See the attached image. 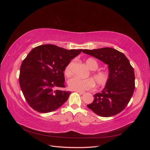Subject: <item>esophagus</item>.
<instances>
[{
	"label": "esophagus",
	"mask_w": 150,
	"mask_h": 150,
	"mask_svg": "<svg viewBox=\"0 0 150 150\" xmlns=\"http://www.w3.org/2000/svg\"><path fill=\"white\" fill-rule=\"evenodd\" d=\"M76 91V92H77V93H79V94H83L84 93V92H83V91Z\"/></svg>",
	"instance_id": "1"
}]
</instances>
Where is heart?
I'll list each match as a JSON object with an SVG mask.
<instances>
[{
    "instance_id": "obj_1",
    "label": "heart",
    "mask_w": 150,
    "mask_h": 150,
    "mask_svg": "<svg viewBox=\"0 0 150 150\" xmlns=\"http://www.w3.org/2000/svg\"><path fill=\"white\" fill-rule=\"evenodd\" d=\"M86 64L90 70L96 71L99 67L98 62L93 58H88L85 61ZM72 62H71L66 67L64 74L67 77H70L72 74ZM92 79H79L78 78H72L68 81V85L70 89L74 91H84L89 90L94 86V83L98 86H105L109 79V74L107 72L103 71H94L91 73Z\"/></svg>"
}]
</instances>
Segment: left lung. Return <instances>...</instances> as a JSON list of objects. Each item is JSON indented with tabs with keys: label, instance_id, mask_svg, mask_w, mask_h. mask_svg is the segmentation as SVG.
<instances>
[{
	"label": "left lung",
	"instance_id": "1",
	"mask_svg": "<svg viewBox=\"0 0 150 150\" xmlns=\"http://www.w3.org/2000/svg\"><path fill=\"white\" fill-rule=\"evenodd\" d=\"M83 52L108 65L109 79L100 93L95 94L88 108L102 117H110L121 112L132 97L135 88L134 72L123 53L111 47L84 49Z\"/></svg>",
	"mask_w": 150,
	"mask_h": 150
}]
</instances>
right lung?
<instances>
[{
  "mask_svg": "<svg viewBox=\"0 0 150 150\" xmlns=\"http://www.w3.org/2000/svg\"><path fill=\"white\" fill-rule=\"evenodd\" d=\"M82 51L67 50L52 44L41 45L31 50L22 62L19 84L32 108L46 113L55 111L67 100L71 92L57 88H65V68Z\"/></svg>",
  "mask_w": 150,
  "mask_h": 150,
  "instance_id": "1",
  "label": "right lung"
}]
</instances>
